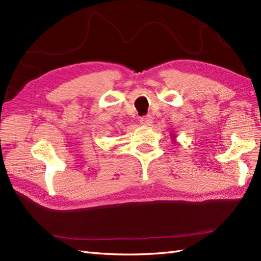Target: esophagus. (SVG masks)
<instances>
[{
	"label": "esophagus",
	"mask_w": 261,
	"mask_h": 261,
	"mask_svg": "<svg viewBox=\"0 0 261 261\" xmlns=\"http://www.w3.org/2000/svg\"><path fill=\"white\" fill-rule=\"evenodd\" d=\"M140 122L143 125H150L152 123V118L150 115H145V116H141Z\"/></svg>",
	"instance_id": "obj_1"
}]
</instances>
